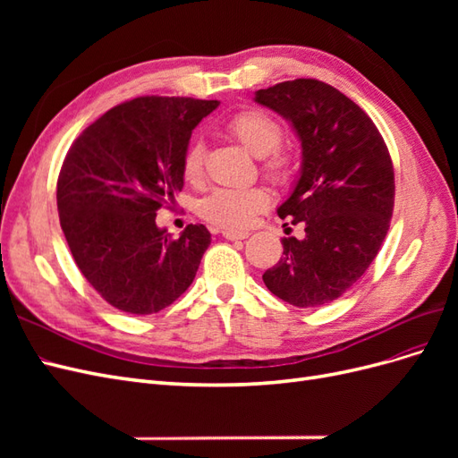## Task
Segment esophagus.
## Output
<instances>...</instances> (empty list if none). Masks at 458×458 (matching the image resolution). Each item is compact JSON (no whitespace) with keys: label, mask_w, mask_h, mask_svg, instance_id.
<instances>
[{"label":"esophagus","mask_w":458,"mask_h":458,"mask_svg":"<svg viewBox=\"0 0 458 458\" xmlns=\"http://www.w3.org/2000/svg\"><path fill=\"white\" fill-rule=\"evenodd\" d=\"M221 234H224V237H225L227 241H242V239H246V237H248V231H233V229H225V231H221Z\"/></svg>","instance_id":"esophagus-1"}]
</instances>
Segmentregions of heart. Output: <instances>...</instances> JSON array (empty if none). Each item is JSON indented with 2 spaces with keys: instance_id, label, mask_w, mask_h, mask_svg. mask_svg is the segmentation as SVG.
Listing matches in <instances>:
<instances>
[{
  "instance_id": "1",
  "label": "heart",
  "mask_w": 458,
  "mask_h": 458,
  "mask_svg": "<svg viewBox=\"0 0 458 458\" xmlns=\"http://www.w3.org/2000/svg\"><path fill=\"white\" fill-rule=\"evenodd\" d=\"M227 133L248 152L261 158V168L275 183H286L293 175L288 152L276 148L283 140L281 123L259 110H242L227 122ZM204 168V147L192 141L183 155V175L187 182H199ZM269 204V195L261 187H217L200 202V216L224 229H246Z\"/></svg>"
}]
</instances>
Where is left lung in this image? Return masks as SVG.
<instances>
[{"instance_id": "obj_1", "label": "left lung", "mask_w": 458, "mask_h": 458, "mask_svg": "<svg viewBox=\"0 0 458 458\" xmlns=\"http://www.w3.org/2000/svg\"><path fill=\"white\" fill-rule=\"evenodd\" d=\"M254 101L288 120L301 143L298 182L276 214L306 231L283 239L284 256L263 283L296 308L325 306L361 279L390 229V152L365 110L325 81H283Z\"/></svg>"}]
</instances>
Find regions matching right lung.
Returning <instances> with one entry per match:
<instances>
[{
    "mask_svg": "<svg viewBox=\"0 0 458 458\" xmlns=\"http://www.w3.org/2000/svg\"><path fill=\"white\" fill-rule=\"evenodd\" d=\"M219 101L137 97L88 126L63 162L57 208L78 269L110 306L131 315L168 308L191 286L210 231L172 239L157 212L183 189V155Z\"/></svg>",
    "mask_w": 458,
    "mask_h": 458,
    "instance_id": "obj_1",
    "label": "right lung"
}]
</instances>
